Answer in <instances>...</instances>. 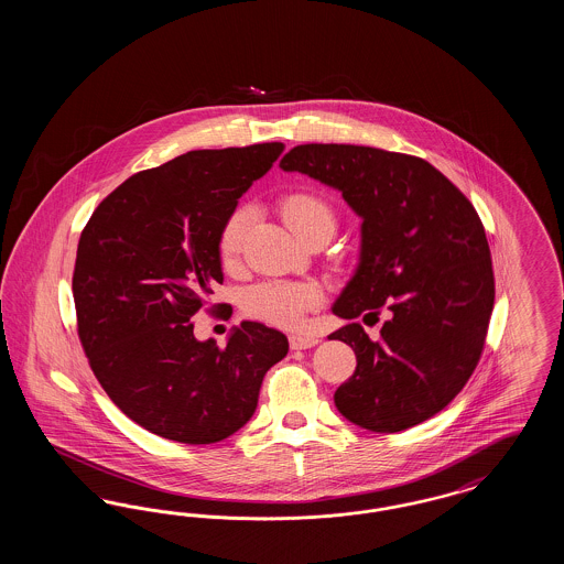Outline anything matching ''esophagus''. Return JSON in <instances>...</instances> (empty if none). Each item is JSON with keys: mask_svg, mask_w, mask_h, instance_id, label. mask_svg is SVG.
<instances>
[{"mask_svg": "<svg viewBox=\"0 0 564 564\" xmlns=\"http://www.w3.org/2000/svg\"><path fill=\"white\" fill-rule=\"evenodd\" d=\"M315 345H319V338L317 336H311V334H292L290 336V347L292 349H311V347H315Z\"/></svg>", "mask_w": 564, "mask_h": 564, "instance_id": "1", "label": "esophagus"}]
</instances>
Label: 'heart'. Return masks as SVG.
<instances>
[{
  "instance_id": "heart-1",
  "label": "heart",
  "mask_w": 564,
  "mask_h": 564,
  "mask_svg": "<svg viewBox=\"0 0 564 564\" xmlns=\"http://www.w3.org/2000/svg\"><path fill=\"white\" fill-rule=\"evenodd\" d=\"M279 209L288 226L306 242L317 235L332 237L336 228V212L329 200L315 192H294L281 198ZM258 212L241 205L226 217L217 235V253L224 269H235L241 260L242 247L256 224ZM325 302V292L315 281L269 279L251 285L242 294V313L251 319L276 327H297L306 315Z\"/></svg>"
}]
</instances>
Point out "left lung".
I'll return each instance as SVG.
<instances>
[{
	"label": "left lung",
	"mask_w": 564,
	"mask_h": 564,
	"mask_svg": "<svg viewBox=\"0 0 564 564\" xmlns=\"http://www.w3.org/2000/svg\"><path fill=\"white\" fill-rule=\"evenodd\" d=\"M283 171L340 189L364 219L359 267L332 311L387 322L372 340L359 323L329 338L357 368L334 403L364 430L398 433L437 414L474 375L495 304V274L480 215L419 156L366 145H295Z\"/></svg>",
	"instance_id": "8db88e82"
}]
</instances>
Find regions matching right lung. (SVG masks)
<instances>
[{
  "mask_svg": "<svg viewBox=\"0 0 564 564\" xmlns=\"http://www.w3.org/2000/svg\"><path fill=\"white\" fill-rule=\"evenodd\" d=\"M283 148L194 150L139 171L82 230L72 281L82 349L109 400L143 430L182 444L226 440L290 350L264 323L242 322L224 349L196 340L192 323L224 281L221 224Z\"/></svg>",
  "mask_w": 564,
  "mask_h": 564,
  "instance_id": "1",
  "label": "right lung"
}]
</instances>
